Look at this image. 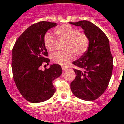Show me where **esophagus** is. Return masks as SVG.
Wrapping results in <instances>:
<instances>
[{"instance_id":"esophagus-1","label":"esophagus","mask_w":124,"mask_h":124,"mask_svg":"<svg viewBox=\"0 0 124 124\" xmlns=\"http://www.w3.org/2000/svg\"><path fill=\"white\" fill-rule=\"evenodd\" d=\"M68 67H65V66H63L62 67V69H63V71H65L66 69H67Z\"/></svg>"}]
</instances>
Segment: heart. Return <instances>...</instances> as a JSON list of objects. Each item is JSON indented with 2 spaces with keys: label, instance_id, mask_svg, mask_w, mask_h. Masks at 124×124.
I'll use <instances>...</instances> for the list:
<instances>
[{
  "label": "heart",
  "instance_id": "heart-1",
  "mask_svg": "<svg viewBox=\"0 0 124 124\" xmlns=\"http://www.w3.org/2000/svg\"><path fill=\"white\" fill-rule=\"evenodd\" d=\"M55 33L59 38L65 39V49L63 52H55L51 56V60L54 63L66 66L73 59V54L76 56H81L87 51L89 46V40L85 33L78 31L73 26L65 24L55 30ZM54 38L49 32L46 33L43 38V43L48 51L54 49Z\"/></svg>",
  "mask_w": 124,
  "mask_h": 124
}]
</instances>
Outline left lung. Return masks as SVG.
I'll return each instance as SVG.
<instances>
[{
	"label": "left lung",
	"instance_id": "1",
	"mask_svg": "<svg viewBox=\"0 0 124 124\" xmlns=\"http://www.w3.org/2000/svg\"><path fill=\"white\" fill-rule=\"evenodd\" d=\"M69 24L81 27L89 40L87 51L73 62L77 68L73 69L76 77L71 83V90L82 100H96L104 93L112 76L113 57L110 42L105 33L91 22Z\"/></svg>",
	"mask_w": 124,
	"mask_h": 124
}]
</instances>
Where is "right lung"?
Instances as JSON below:
<instances>
[{"mask_svg":"<svg viewBox=\"0 0 124 124\" xmlns=\"http://www.w3.org/2000/svg\"><path fill=\"white\" fill-rule=\"evenodd\" d=\"M57 25L55 22H40L30 26L16 40L12 49V69L17 88L27 101L42 102L55 92L53 81L61 76L59 65H50L44 71L43 63L49 65V59L43 38L48 30Z\"/></svg>","mask_w":124,"mask_h":124,"instance_id":"1","label":"right lung"}]
</instances>
